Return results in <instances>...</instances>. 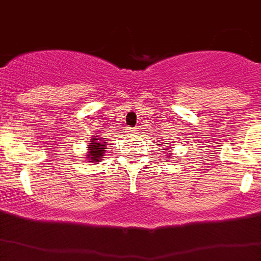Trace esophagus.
I'll return each instance as SVG.
<instances>
[{
    "label": "esophagus",
    "mask_w": 261,
    "mask_h": 261,
    "mask_svg": "<svg viewBox=\"0 0 261 261\" xmlns=\"http://www.w3.org/2000/svg\"><path fill=\"white\" fill-rule=\"evenodd\" d=\"M128 133H129V135H136V133H137V129H136V128H129L128 129Z\"/></svg>",
    "instance_id": "1"
}]
</instances>
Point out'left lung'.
Segmentation results:
<instances>
[{
  "label": "left lung",
  "instance_id": "left-lung-1",
  "mask_svg": "<svg viewBox=\"0 0 261 261\" xmlns=\"http://www.w3.org/2000/svg\"><path fill=\"white\" fill-rule=\"evenodd\" d=\"M170 147H171V146L166 147V149H163V150H168V149H170ZM166 154H167V155H171V151H166ZM170 158H171V156H170Z\"/></svg>",
  "mask_w": 261,
  "mask_h": 261
}]
</instances>
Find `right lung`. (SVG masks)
I'll use <instances>...</instances> for the list:
<instances>
[{"mask_svg": "<svg viewBox=\"0 0 261 261\" xmlns=\"http://www.w3.org/2000/svg\"><path fill=\"white\" fill-rule=\"evenodd\" d=\"M106 141L99 136H93L90 138L89 145H87V154H86V162L95 163L100 162L106 153Z\"/></svg>", "mask_w": 261, "mask_h": 261, "instance_id": "1", "label": "right lung"}]
</instances>
